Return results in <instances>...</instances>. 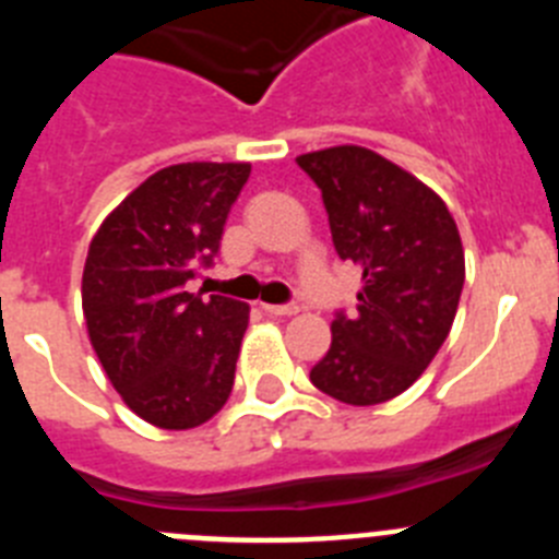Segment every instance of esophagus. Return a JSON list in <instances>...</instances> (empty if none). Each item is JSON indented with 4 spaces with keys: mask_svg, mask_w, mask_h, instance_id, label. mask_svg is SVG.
<instances>
[{
    "mask_svg": "<svg viewBox=\"0 0 559 559\" xmlns=\"http://www.w3.org/2000/svg\"><path fill=\"white\" fill-rule=\"evenodd\" d=\"M263 310H265V313H271V316H296V313H299V305H294V302H288V305H263Z\"/></svg>",
    "mask_w": 559,
    "mask_h": 559,
    "instance_id": "34e87169",
    "label": "esophagus"
}]
</instances>
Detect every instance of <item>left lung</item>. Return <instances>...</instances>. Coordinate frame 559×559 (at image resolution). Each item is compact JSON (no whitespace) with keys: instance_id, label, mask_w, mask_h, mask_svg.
<instances>
[{"instance_id":"left-lung-1","label":"left lung","mask_w":559,"mask_h":559,"mask_svg":"<svg viewBox=\"0 0 559 559\" xmlns=\"http://www.w3.org/2000/svg\"><path fill=\"white\" fill-rule=\"evenodd\" d=\"M296 165L322 190L341 260L364 269L355 313L338 310L310 380L349 406L406 392L448 338L464 285V251L445 201L374 151L338 145Z\"/></svg>"}]
</instances>
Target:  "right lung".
Instances as JSON below:
<instances>
[{"label":"right lung","instance_id":"add662e5","mask_svg":"<svg viewBox=\"0 0 559 559\" xmlns=\"http://www.w3.org/2000/svg\"><path fill=\"white\" fill-rule=\"evenodd\" d=\"M249 173L240 162L153 173L88 246V338L128 408L156 428H195L229 400L249 305L218 294L201 299L187 283L218 254Z\"/></svg>","mask_w":559,"mask_h":559}]
</instances>
